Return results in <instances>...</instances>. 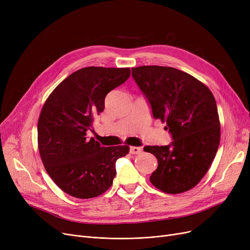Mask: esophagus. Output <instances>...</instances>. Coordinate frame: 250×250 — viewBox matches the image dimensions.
Returning a JSON list of instances; mask_svg holds the SVG:
<instances>
[{"instance_id": "34e87169", "label": "esophagus", "mask_w": 250, "mask_h": 250, "mask_svg": "<svg viewBox=\"0 0 250 250\" xmlns=\"http://www.w3.org/2000/svg\"><path fill=\"white\" fill-rule=\"evenodd\" d=\"M142 148L140 147H135V146H132L129 148V153L130 154H141L142 153Z\"/></svg>"}]
</instances>
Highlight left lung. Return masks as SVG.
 Here are the masks:
<instances>
[{"instance_id":"8db88e82","label":"left lung","mask_w":250,"mask_h":250,"mask_svg":"<svg viewBox=\"0 0 250 250\" xmlns=\"http://www.w3.org/2000/svg\"><path fill=\"white\" fill-rule=\"evenodd\" d=\"M132 76L148 99L154 118L166 123L172 136L168 146H146L158 160L152 185L166 193L194 188L211 166L220 144L215 97L204 83L171 67L142 65Z\"/></svg>"}]
</instances>
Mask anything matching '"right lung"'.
Here are the masks:
<instances>
[{
  "label": "right lung",
  "instance_id": "add662e5",
  "mask_svg": "<svg viewBox=\"0 0 250 250\" xmlns=\"http://www.w3.org/2000/svg\"><path fill=\"white\" fill-rule=\"evenodd\" d=\"M129 75L128 68L80 69L60 83L43 104L37 125L39 154L51 179L74 198L91 199L106 191L116 160L129 152L128 146L101 147L86 137L104 110L105 96Z\"/></svg>",
  "mask_w": 250,
  "mask_h": 250
}]
</instances>
